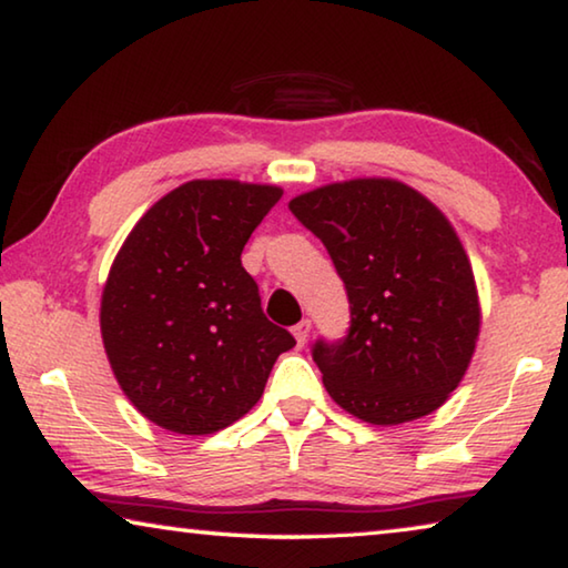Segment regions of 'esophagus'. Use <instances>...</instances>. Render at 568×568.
Wrapping results in <instances>:
<instances>
[{
	"instance_id": "obj_1",
	"label": "esophagus",
	"mask_w": 568,
	"mask_h": 568,
	"mask_svg": "<svg viewBox=\"0 0 568 568\" xmlns=\"http://www.w3.org/2000/svg\"><path fill=\"white\" fill-rule=\"evenodd\" d=\"M311 328H313V323L311 321H301L293 328V335H295V341H297V345H305V341H307V335H311Z\"/></svg>"
}]
</instances>
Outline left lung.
Returning a JSON list of instances; mask_svg holds the SVG:
<instances>
[{"mask_svg": "<svg viewBox=\"0 0 568 568\" xmlns=\"http://www.w3.org/2000/svg\"><path fill=\"white\" fill-rule=\"evenodd\" d=\"M287 207L328 247L351 301L348 338L313 348L328 396L373 426L438 410L480 333L474 267L450 220L393 178L331 182Z\"/></svg>", "mask_w": 568, "mask_h": 568, "instance_id": "1", "label": "left lung"}]
</instances>
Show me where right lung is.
<instances>
[{"label":"right lung","mask_w":568,"mask_h":568,"mask_svg":"<svg viewBox=\"0 0 568 568\" xmlns=\"http://www.w3.org/2000/svg\"><path fill=\"white\" fill-rule=\"evenodd\" d=\"M283 187L190 180L124 237L102 287L100 331L128 400L155 426L207 436L261 400L295 338L263 315L243 247Z\"/></svg>","instance_id":"right-lung-1"}]
</instances>
